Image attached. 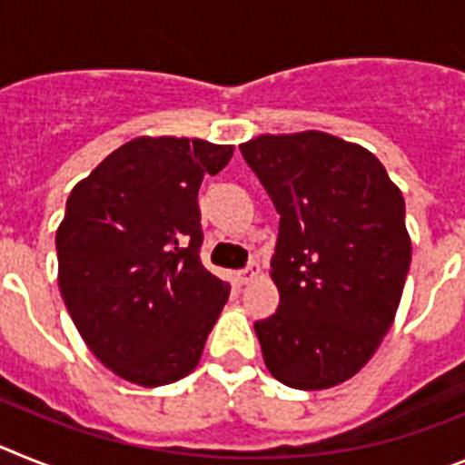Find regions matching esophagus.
Masks as SVG:
<instances>
[{"label":"esophagus","instance_id":"34e87169","mask_svg":"<svg viewBox=\"0 0 465 465\" xmlns=\"http://www.w3.org/2000/svg\"><path fill=\"white\" fill-rule=\"evenodd\" d=\"M257 273H260V266H257V262H250L245 269H241V272L236 273L238 282H250V281H255Z\"/></svg>","mask_w":465,"mask_h":465}]
</instances>
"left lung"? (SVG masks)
Wrapping results in <instances>:
<instances>
[{
	"label": "left lung",
	"mask_w": 465,
	"mask_h": 465,
	"mask_svg": "<svg viewBox=\"0 0 465 465\" xmlns=\"http://www.w3.org/2000/svg\"><path fill=\"white\" fill-rule=\"evenodd\" d=\"M241 154L281 215V304L255 322L266 367L290 389L337 386L372 358L401 304L405 199L372 152L328 133L260 135Z\"/></svg>",
	"instance_id": "obj_1"
}]
</instances>
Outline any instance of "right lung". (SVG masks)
<instances>
[{"label":"right lung","mask_w":465,"mask_h":465,"mask_svg":"<svg viewBox=\"0 0 465 465\" xmlns=\"http://www.w3.org/2000/svg\"><path fill=\"white\" fill-rule=\"evenodd\" d=\"M232 154L135 137L72 189L55 233L60 294L93 355L126 381L152 389L199 365L229 300L201 262L199 187Z\"/></svg>","instance_id":"right-lung-1"}]
</instances>
